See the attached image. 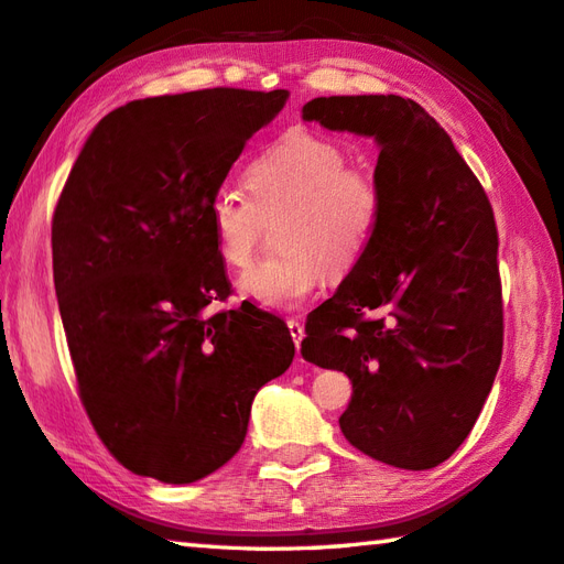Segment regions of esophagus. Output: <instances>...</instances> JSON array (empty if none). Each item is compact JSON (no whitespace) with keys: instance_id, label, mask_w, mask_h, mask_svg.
Here are the masks:
<instances>
[{"instance_id":"esophagus-1","label":"esophagus","mask_w":564,"mask_h":564,"mask_svg":"<svg viewBox=\"0 0 564 564\" xmlns=\"http://www.w3.org/2000/svg\"><path fill=\"white\" fill-rule=\"evenodd\" d=\"M286 328H290V333H292V340H294L296 355H299V346H302V338H304V324L299 318H290V321H286ZM299 360H302V358H299Z\"/></svg>"}]
</instances>
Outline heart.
<instances>
[{
  "label": "heart",
  "mask_w": 564,
  "mask_h": 564,
  "mask_svg": "<svg viewBox=\"0 0 564 564\" xmlns=\"http://www.w3.org/2000/svg\"><path fill=\"white\" fill-rule=\"evenodd\" d=\"M248 197L218 187L206 204V226L228 268L256 256L260 218L280 214L282 256L240 274V292L272 308H292L333 274H348L370 250L382 218V185L375 170L350 163L340 141L312 129H290L248 160Z\"/></svg>",
  "instance_id": "b5f03b06"
}]
</instances>
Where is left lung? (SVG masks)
<instances>
[{"instance_id":"8db88e82","label":"left lung","mask_w":564,"mask_h":564,"mask_svg":"<svg viewBox=\"0 0 564 564\" xmlns=\"http://www.w3.org/2000/svg\"><path fill=\"white\" fill-rule=\"evenodd\" d=\"M304 119L372 135L382 218L340 290L306 318L304 360L350 377L346 441L431 469L473 431L503 348L499 234L441 123L397 95L318 97Z\"/></svg>"}]
</instances>
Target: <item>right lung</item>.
Instances as JSON below:
<instances>
[{
    "instance_id": "right-lung-1",
    "label": "right lung",
    "mask_w": 564,
    "mask_h": 564,
    "mask_svg": "<svg viewBox=\"0 0 564 564\" xmlns=\"http://www.w3.org/2000/svg\"><path fill=\"white\" fill-rule=\"evenodd\" d=\"M286 89L135 99L91 131L53 212V282L77 394L133 475L189 485L246 441L294 358L282 318L231 296L206 204Z\"/></svg>"
}]
</instances>
